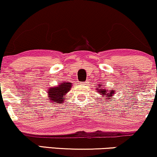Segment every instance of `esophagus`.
<instances>
[{
    "label": "esophagus",
    "instance_id": "esophagus-1",
    "mask_svg": "<svg viewBox=\"0 0 157 157\" xmlns=\"http://www.w3.org/2000/svg\"><path fill=\"white\" fill-rule=\"evenodd\" d=\"M82 84H84V85H86V84H89V82H88V81H86V82H82Z\"/></svg>",
    "mask_w": 157,
    "mask_h": 157
}]
</instances>
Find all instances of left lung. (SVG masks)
Instances as JSON below:
<instances>
[{"instance_id": "1", "label": "left lung", "mask_w": 157, "mask_h": 157, "mask_svg": "<svg viewBox=\"0 0 157 157\" xmlns=\"http://www.w3.org/2000/svg\"><path fill=\"white\" fill-rule=\"evenodd\" d=\"M97 90H98V92H99L100 94H101L103 97H106L107 98V100L106 101H109L110 100V98H112V96L114 95V94H115V91L113 90H108L105 89L104 87H102V86L101 84H98V86H97ZM113 99H115V98H113Z\"/></svg>"}]
</instances>
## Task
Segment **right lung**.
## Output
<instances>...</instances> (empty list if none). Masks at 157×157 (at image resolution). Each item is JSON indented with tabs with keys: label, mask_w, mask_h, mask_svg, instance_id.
Masks as SVG:
<instances>
[{
	"label": "right lung",
	"mask_w": 157,
	"mask_h": 157,
	"mask_svg": "<svg viewBox=\"0 0 157 157\" xmlns=\"http://www.w3.org/2000/svg\"><path fill=\"white\" fill-rule=\"evenodd\" d=\"M72 84L67 82H62L57 86H52L48 90V99L52 102L62 104L65 100V95L71 90Z\"/></svg>",
	"instance_id": "right-lung-1"
}]
</instances>
